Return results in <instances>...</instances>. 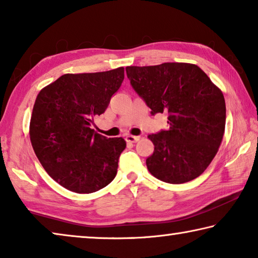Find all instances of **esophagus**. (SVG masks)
I'll use <instances>...</instances> for the list:
<instances>
[{"instance_id":"34e87169","label":"esophagus","mask_w":258,"mask_h":258,"mask_svg":"<svg viewBox=\"0 0 258 258\" xmlns=\"http://www.w3.org/2000/svg\"><path fill=\"white\" fill-rule=\"evenodd\" d=\"M125 140H126V141H127V142L134 143V142H138V141H139L140 137H134V135H126Z\"/></svg>"}]
</instances>
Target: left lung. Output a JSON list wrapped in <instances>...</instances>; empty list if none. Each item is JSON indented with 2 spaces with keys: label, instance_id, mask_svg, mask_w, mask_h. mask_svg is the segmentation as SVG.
<instances>
[{
  "label": "left lung",
  "instance_id": "1",
  "mask_svg": "<svg viewBox=\"0 0 258 258\" xmlns=\"http://www.w3.org/2000/svg\"><path fill=\"white\" fill-rule=\"evenodd\" d=\"M126 75L152 116L168 113L169 128L148 137L155 146L146 161L149 172L171 184L202 175L223 139L226 109L221 90L192 63L131 66Z\"/></svg>",
  "mask_w": 258,
  "mask_h": 258
}]
</instances>
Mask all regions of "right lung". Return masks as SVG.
Here are the masks:
<instances>
[{
    "mask_svg": "<svg viewBox=\"0 0 258 258\" xmlns=\"http://www.w3.org/2000/svg\"><path fill=\"white\" fill-rule=\"evenodd\" d=\"M124 80V68L89 74H64L41 90L33 108L29 137L47 174L76 194H92L117 174L126 148L121 138L92 130Z\"/></svg>",
    "mask_w": 258,
    "mask_h": 258,
    "instance_id": "obj_1",
    "label": "right lung"
}]
</instances>
